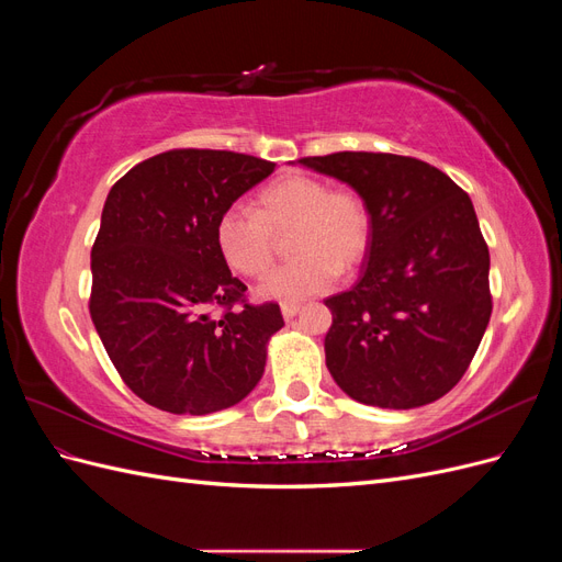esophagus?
I'll use <instances>...</instances> for the list:
<instances>
[{"mask_svg":"<svg viewBox=\"0 0 562 562\" xmlns=\"http://www.w3.org/2000/svg\"><path fill=\"white\" fill-rule=\"evenodd\" d=\"M297 312H300V304L297 302H283L281 304V314H283L285 321H291Z\"/></svg>","mask_w":562,"mask_h":562,"instance_id":"obj_1","label":"esophagus"}]
</instances>
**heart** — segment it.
<instances>
[{
  "instance_id": "obj_1",
  "label": "heart",
  "mask_w": 562,
  "mask_h": 562,
  "mask_svg": "<svg viewBox=\"0 0 562 562\" xmlns=\"http://www.w3.org/2000/svg\"><path fill=\"white\" fill-rule=\"evenodd\" d=\"M288 227H295V258L260 283V297L297 302L323 293L337 279L339 265L353 267L370 241V213L359 194L330 190L314 176L291 173L262 187L255 211L232 206L220 215L215 244L234 271L255 279L274 260L271 232Z\"/></svg>"
}]
</instances>
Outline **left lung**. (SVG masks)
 <instances>
[{
    "instance_id": "left-lung-1",
    "label": "left lung",
    "mask_w": 562,
    "mask_h": 562,
    "mask_svg": "<svg viewBox=\"0 0 562 562\" xmlns=\"http://www.w3.org/2000/svg\"><path fill=\"white\" fill-rule=\"evenodd\" d=\"M297 164L347 182L370 213L359 281L326 300L333 380L389 411L446 396L492 314L490 252L469 194L413 157L335 151Z\"/></svg>"
}]
</instances>
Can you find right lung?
<instances>
[{"mask_svg":"<svg viewBox=\"0 0 562 562\" xmlns=\"http://www.w3.org/2000/svg\"><path fill=\"white\" fill-rule=\"evenodd\" d=\"M277 164L171 149L116 180L91 250V318L126 386L173 415H211L260 382L277 302L248 304L217 220Z\"/></svg>","mask_w":562,"mask_h":562,"instance_id":"obj_1","label":"right lung"}]
</instances>
